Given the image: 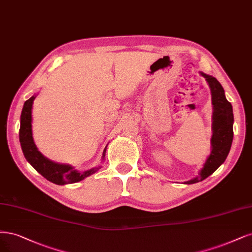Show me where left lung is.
<instances>
[{
	"mask_svg": "<svg viewBox=\"0 0 252 252\" xmlns=\"http://www.w3.org/2000/svg\"><path fill=\"white\" fill-rule=\"evenodd\" d=\"M209 83L212 94L213 104V134L211 138L212 151L203 164V168L199 171L198 175L190 180L186 181V185H192L202 181L212 175L226 159L230 151L233 138V112L231 104L225 97V93L220 82L215 77L200 72Z\"/></svg>",
	"mask_w": 252,
	"mask_h": 252,
	"instance_id": "left-lung-1",
	"label": "left lung"
}]
</instances>
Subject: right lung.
Here are the masks:
<instances>
[{
	"label": "right lung",
	"mask_w": 252,
	"mask_h": 252,
	"mask_svg": "<svg viewBox=\"0 0 252 252\" xmlns=\"http://www.w3.org/2000/svg\"><path fill=\"white\" fill-rule=\"evenodd\" d=\"M35 98L36 94H33L30 99L24 103L20 127V143L22 150L25 158L31 166L46 179L59 186L81 181L101 169V166H98L88 171L79 172L74 169L71 164L58 163L50 160L38 151L32 135V105ZM106 148L107 146L103 150L102 161L105 158Z\"/></svg>",
	"instance_id": "right-lung-1"
}]
</instances>
